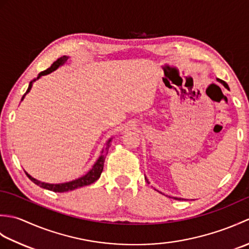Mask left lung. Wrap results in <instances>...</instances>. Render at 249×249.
Wrapping results in <instances>:
<instances>
[{"instance_id": "obj_1", "label": "left lung", "mask_w": 249, "mask_h": 249, "mask_svg": "<svg viewBox=\"0 0 249 249\" xmlns=\"http://www.w3.org/2000/svg\"><path fill=\"white\" fill-rule=\"evenodd\" d=\"M216 80H217L218 82H220L221 84H223V86L227 89H229V87H228V84H227L225 81H223V80H220V79H216ZM145 178V177H144ZM145 181H146V183L147 184H150V182H149V179H147L146 178H145ZM157 190V189H156ZM157 192H158V190H157ZM158 193H160V192H158ZM160 194H162V193H160ZM167 197H168V196H167ZM169 198H173V199H176V200H184V199H182V198H178V197H170V196H169Z\"/></svg>"}]
</instances>
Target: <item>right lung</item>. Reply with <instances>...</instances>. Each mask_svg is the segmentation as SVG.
Returning <instances> with one entry per match:
<instances>
[{
    "instance_id": "right-lung-1",
    "label": "right lung",
    "mask_w": 249,
    "mask_h": 249,
    "mask_svg": "<svg viewBox=\"0 0 249 249\" xmlns=\"http://www.w3.org/2000/svg\"><path fill=\"white\" fill-rule=\"evenodd\" d=\"M70 59V56L67 55H63L61 57H59L55 62H53V64H52L48 70H46L44 71H41L38 73V76H37V78H35L34 80H32L29 84V88L28 89H26V92L24 93V95L22 96V98H21V100H23L25 95L28 94L30 91L32 87H33V83L38 80V79L41 77V76H45V75H48V73L56 71L57 68H59L60 66L64 65L65 63L67 62V60ZM111 141H112V138H110L107 142H106V147L105 149L102 150V152H100V156L97 158V160L95 161V163L93 165V167L89 169V170L88 171V173L84 174L83 177H80L76 179H73V181H70V182H66V183H59V184H50V183H45V182H41V181H38V179L34 178L33 177H31L30 174L25 171V174L28 176V178L31 179L32 182L35 183L36 185H38L39 187L41 188H45V189H48V190H51V192H54V193H65V192H71V190H75L77 188H80V187H83V186H87V185H89L92 184L94 182H96L97 179L99 178L100 174H102L103 172V169H104V162H105V158H106V155H107L108 153V150L109 147L111 145Z\"/></svg>"
}]
</instances>
